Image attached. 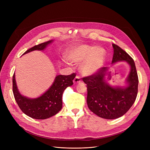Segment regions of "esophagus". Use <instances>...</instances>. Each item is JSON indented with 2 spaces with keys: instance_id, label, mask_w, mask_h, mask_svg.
Here are the masks:
<instances>
[{
  "instance_id": "1",
  "label": "esophagus",
  "mask_w": 150,
  "mask_h": 150,
  "mask_svg": "<svg viewBox=\"0 0 150 150\" xmlns=\"http://www.w3.org/2000/svg\"><path fill=\"white\" fill-rule=\"evenodd\" d=\"M81 82V80L80 79V78H79V76H76L75 77V78L74 79V80H73V83H74V84H79V83H80Z\"/></svg>"
}]
</instances>
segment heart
Wrapping results in <instances>:
<instances>
[{"label":"heart","mask_w":150,"mask_h":150,"mask_svg":"<svg viewBox=\"0 0 150 150\" xmlns=\"http://www.w3.org/2000/svg\"><path fill=\"white\" fill-rule=\"evenodd\" d=\"M66 57L71 63H81V72L84 75L89 76L96 73L102 67L104 61V52L101 47L78 44L68 49Z\"/></svg>","instance_id":"b5f03b06"}]
</instances>
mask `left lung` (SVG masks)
Returning <instances> with one entry per match:
<instances>
[{"label": "left lung", "mask_w": 150, "mask_h": 150, "mask_svg": "<svg viewBox=\"0 0 150 150\" xmlns=\"http://www.w3.org/2000/svg\"><path fill=\"white\" fill-rule=\"evenodd\" d=\"M112 64L125 61L130 66L126 79V86H112L106 81L108 67L101 68L92 76L83 78L87 84V104L95 115L108 120L116 119L123 116L133 106L138 94V77L134 62L131 57L117 45L112 44Z\"/></svg>", "instance_id": "left-lung-1"}]
</instances>
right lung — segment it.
Here are the masks:
<instances>
[{"instance_id": "right-lung-1", "label": "right lung", "mask_w": 150, "mask_h": 150, "mask_svg": "<svg viewBox=\"0 0 150 150\" xmlns=\"http://www.w3.org/2000/svg\"><path fill=\"white\" fill-rule=\"evenodd\" d=\"M53 40L35 46L26 51L25 54L33 51H43ZM76 74L64 76L57 75L46 92L36 98H29L22 95L17 88L15 73L12 78L13 93L16 101L22 111L27 116L36 120H45L56 115L62 107V96L64 91L73 84L72 81Z\"/></svg>"}]
</instances>
